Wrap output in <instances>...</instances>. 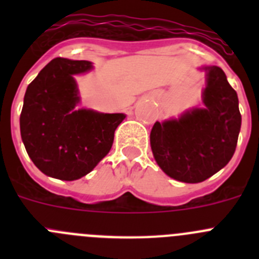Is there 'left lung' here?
I'll return each instance as SVG.
<instances>
[{
    "mask_svg": "<svg viewBox=\"0 0 259 259\" xmlns=\"http://www.w3.org/2000/svg\"><path fill=\"white\" fill-rule=\"evenodd\" d=\"M206 88L203 109L187 111L179 119L155 122L150 146L164 174L183 183H201L231 161L239 139V98L218 66L203 67Z\"/></svg>",
    "mask_w": 259,
    "mask_h": 259,
    "instance_id": "8db88e82",
    "label": "left lung"
}]
</instances>
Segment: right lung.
I'll return each instance as SVG.
<instances>
[{"label": "right lung", "mask_w": 259, "mask_h": 259, "mask_svg": "<svg viewBox=\"0 0 259 259\" xmlns=\"http://www.w3.org/2000/svg\"><path fill=\"white\" fill-rule=\"evenodd\" d=\"M92 62L54 58L28 85L20 113V135L29 158L41 172L61 180L87 175L110 152L124 114L80 109L72 75Z\"/></svg>", "instance_id": "obj_1"}]
</instances>
